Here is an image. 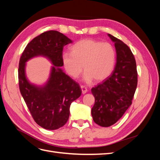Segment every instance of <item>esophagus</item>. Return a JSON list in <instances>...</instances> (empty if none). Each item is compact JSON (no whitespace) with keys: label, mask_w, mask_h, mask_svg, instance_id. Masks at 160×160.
<instances>
[{"label":"esophagus","mask_w":160,"mask_h":160,"mask_svg":"<svg viewBox=\"0 0 160 160\" xmlns=\"http://www.w3.org/2000/svg\"><path fill=\"white\" fill-rule=\"evenodd\" d=\"M81 89L82 91V93L85 94L87 93V91H88V88H86V87L83 86V85H81Z\"/></svg>","instance_id":"1"}]
</instances>
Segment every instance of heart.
<instances>
[{
    "label": "heart",
    "instance_id": "obj_1",
    "mask_svg": "<svg viewBox=\"0 0 160 160\" xmlns=\"http://www.w3.org/2000/svg\"><path fill=\"white\" fill-rule=\"evenodd\" d=\"M71 52H63L62 62L70 76L77 78L85 71L83 79L90 83L105 80L112 72L116 53L113 45L91 38H85L77 42L71 48Z\"/></svg>",
    "mask_w": 160,
    "mask_h": 160
}]
</instances>
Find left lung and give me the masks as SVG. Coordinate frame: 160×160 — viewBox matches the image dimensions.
I'll return each instance as SVG.
<instances>
[{
    "label": "left lung",
    "mask_w": 160,
    "mask_h": 160,
    "mask_svg": "<svg viewBox=\"0 0 160 160\" xmlns=\"http://www.w3.org/2000/svg\"><path fill=\"white\" fill-rule=\"evenodd\" d=\"M115 43L117 61L110 77L91 89L95 104L91 109L94 122L109 127L122 117L132 103L138 84L136 62L129 47L108 34Z\"/></svg>",
    "instance_id": "obj_1"
}]
</instances>
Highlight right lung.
<instances>
[{"mask_svg": "<svg viewBox=\"0 0 160 160\" xmlns=\"http://www.w3.org/2000/svg\"><path fill=\"white\" fill-rule=\"evenodd\" d=\"M72 41L62 33L49 31L34 38L19 61L18 83L21 93L35 122L46 129H57L67 123L70 105L81 95L79 85L60 68L63 66V47ZM47 58L53 65L50 78L42 86L31 84L25 73L26 62L33 57Z\"/></svg>", "mask_w": 160, "mask_h": 160, "instance_id": "right-lung-1", "label": "right lung"}]
</instances>
